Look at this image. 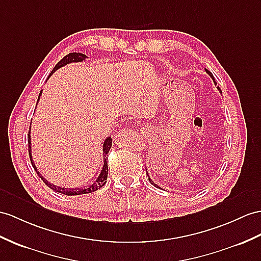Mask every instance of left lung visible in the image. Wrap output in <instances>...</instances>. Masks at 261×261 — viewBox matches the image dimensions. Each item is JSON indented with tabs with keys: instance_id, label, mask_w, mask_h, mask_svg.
<instances>
[{
	"instance_id": "obj_1",
	"label": "left lung",
	"mask_w": 261,
	"mask_h": 261,
	"mask_svg": "<svg viewBox=\"0 0 261 261\" xmlns=\"http://www.w3.org/2000/svg\"><path fill=\"white\" fill-rule=\"evenodd\" d=\"M206 72H207V73H208V74H209V75H211V76H212V77H213V80H214V82H215V83H216V81H215V79H214V76H213V74H212V72H209V71H208V69H206ZM216 84H217V83H216ZM217 88H218V90H219V91H220V88H219V87H217ZM146 174H147V175H148V173H147V169H146ZM148 180H149V181H150V184H151V185H154V186H155V187H157V185H156V184H155V182H154V181H152V180H151V179H150V178H149V176H148Z\"/></svg>"
}]
</instances>
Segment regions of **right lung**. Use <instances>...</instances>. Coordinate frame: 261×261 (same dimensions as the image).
<instances>
[{
  "instance_id": "obj_1",
  "label": "right lung",
  "mask_w": 261,
  "mask_h": 261,
  "mask_svg": "<svg viewBox=\"0 0 261 261\" xmlns=\"http://www.w3.org/2000/svg\"><path fill=\"white\" fill-rule=\"evenodd\" d=\"M86 59V55L82 54V53H69L67 55H65L63 59L57 63V64L55 65V67L52 69V72H50L49 76L52 75L56 69H59L60 67L64 66L66 64H68V63H72V62H82L83 60ZM42 93V92H41ZM41 93H40V96H41ZM39 96V98H40ZM30 133H31V129L29 130V135H28V142H29V155H30V160H31V163H32V166H33V168L35 169V171L37 173V175L40 176V178L46 184V185L50 188L53 189L54 192L56 193H61L63 195H67V196H76V195H84V194H91V193H94L96 192V190H98L99 188L103 187L105 184H106V179H107V175H109V166H107V154H109V151L112 147V138L109 137L106 138V141L104 142V146H103V154H104V166H103V169H101L99 176L96 178V180H95L92 185L90 187L87 188H72V189H67V188H62V187H57L55 185H52V184H49L45 178H43V176H41V174L39 173V170L36 169L35 167V164L33 162V160H32V156H31V136H30Z\"/></svg>"
}]
</instances>
